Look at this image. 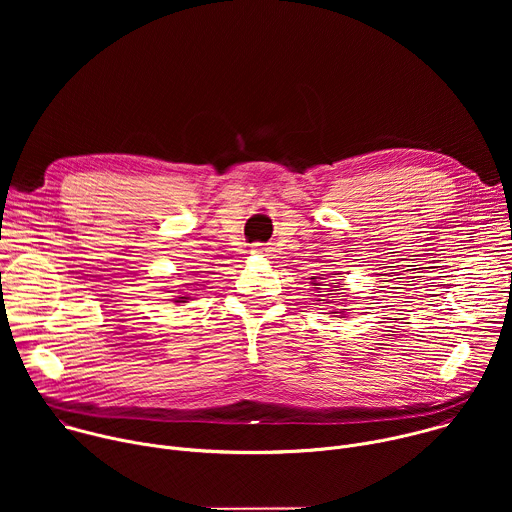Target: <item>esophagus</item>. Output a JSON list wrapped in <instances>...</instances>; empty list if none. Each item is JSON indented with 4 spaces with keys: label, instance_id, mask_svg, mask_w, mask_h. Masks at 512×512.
I'll list each match as a JSON object with an SVG mask.
<instances>
[{
    "label": "esophagus",
    "instance_id": "34e87169",
    "mask_svg": "<svg viewBox=\"0 0 512 512\" xmlns=\"http://www.w3.org/2000/svg\"><path fill=\"white\" fill-rule=\"evenodd\" d=\"M265 251H267V247H265V245H259V243H257V245H253V253H265Z\"/></svg>",
    "mask_w": 512,
    "mask_h": 512
}]
</instances>
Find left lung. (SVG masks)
Returning <instances> with one entry per match:
<instances>
[{"label":"left lung","instance_id":"1","mask_svg":"<svg viewBox=\"0 0 512 512\" xmlns=\"http://www.w3.org/2000/svg\"><path fill=\"white\" fill-rule=\"evenodd\" d=\"M310 279H312V285H316L318 294L320 290L323 291V294L320 295L322 296V300H316V302H322V304H334V298H336V291H338V289H334V285H330V283H328V287H320V285H326V283H324V277H310ZM330 314H338L340 318H344V316H346L342 310H340V312L332 310Z\"/></svg>","mask_w":512,"mask_h":512}]
</instances>
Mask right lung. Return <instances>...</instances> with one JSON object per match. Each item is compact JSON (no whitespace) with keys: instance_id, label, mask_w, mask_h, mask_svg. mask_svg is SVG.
<instances>
[{"instance_id":"1","label":"right lung","mask_w":512,"mask_h":512,"mask_svg":"<svg viewBox=\"0 0 512 512\" xmlns=\"http://www.w3.org/2000/svg\"><path fill=\"white\" fill-rule=\"evenodd\" d=\"M188 285H192V283H186V287H188ZM188 300H190V298H188L186 294H182V296H176V298H174V302H176V304H186Z\"/></svg>"}]
</instances>
